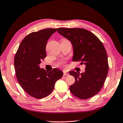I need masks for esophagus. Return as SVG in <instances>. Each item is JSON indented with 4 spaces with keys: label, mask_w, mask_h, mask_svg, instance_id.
I'll return each instance as SVG.
<instances>
[{
    "label": "esophagus",
    "mask_w": 123,
    "mask_h": 123,
    "mask_svg": "<svg viewBox=\"0 0 123 123\" xmlns=\"http://www.w3.org/2000/svg\"><path fill=\"white\" fill-rule=\"evenodd\" d=\"M69 75V73L67 72H66V71H64L63 72V75L64 76H66V75Z\"/></svg>",
    "instance_id": "obj_1"
}]
</instances>
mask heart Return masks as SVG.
<instances>
[{"label": "heart", "mask_w": 123, "mask_h": 123, "mask_svg": "<svg viewBox=\"0 0 123 123\" xmlns=\"http://www.w3.org/2000/svg\"><path fill=\"white\" fill-rule=\"evenodd\" d=\"M58 66H61V67H65V62H63V61L60 62V63H58Z\"/></svg>", "instance_id": "heart-1"}]
</instances>
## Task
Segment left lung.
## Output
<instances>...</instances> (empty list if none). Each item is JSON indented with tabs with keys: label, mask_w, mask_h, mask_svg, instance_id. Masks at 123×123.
Instances as JSON below:
<instances>
[{
	"label": "left lung",
	"mask_w": 123,
	"mask_h": 123,
	"mask_svg": "<svg viewBox=\"0 0 123 123\" xmlns=\"http://www.w3.org/2000/svg\"><path fill=\"white\" fill-rule=\"evenodd\" d=\"M57 32L71 42L73 48V61H80L86 66L85 71H70L75 83L69 87L72 94L80 99L96 95L102 88L108 72L106 49L99 39L83 28H58Z\"/></svg>",
	"instance_id": "8db88e82"
}]
</instances>
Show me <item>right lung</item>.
Wrapping results in <instances>:
<instances>
[{"mask_svg":"<svg viewBox=\"0 0 123 123\" xmlns=\"http://www.w3.org/2000/svg\"><path fill=\"white\" fill-rule=\"evenodd\" d=\"M57 28H46L32 32L23 39L15 55L14 66L19 85L30 96L42 98L54 90L55 84L63 73L55 68L50 72L40 68L46 56L48 40Z\"/></svg>","mask_w":123,"mask_h":123,"instance_id":"obj_1","label":"right lung"}]
</instances>
